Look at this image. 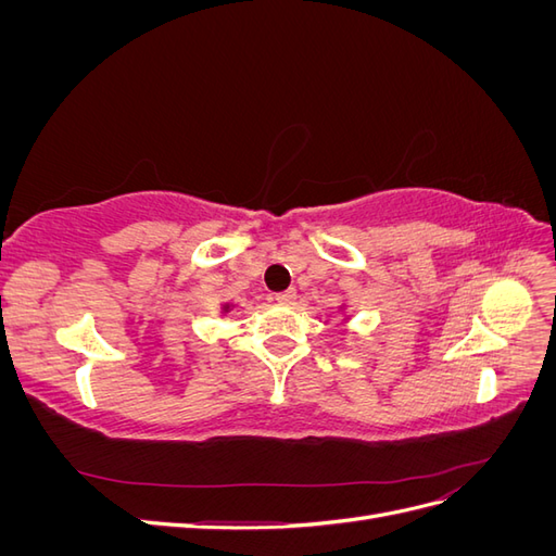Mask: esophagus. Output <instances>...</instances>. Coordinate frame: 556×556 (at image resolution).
<instances>
[{
    "label": "esophagus",
    "instance_id": "esophagus-1",
    "mask_svg": "<svg viewBox=\"0 0 556 556\" xmlns=\"http://www.w3.org/2000/svg\"><path fill=\"white\" fill-rule=\"evenodd\" d=\"M276 301H278V304H282V306H292L294 301H296V292H294V290L278 292V294H276Z\"/></svg>",
    "mask_w": 556,
    "mask_h": 556
}]
</instances>
